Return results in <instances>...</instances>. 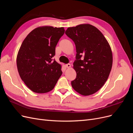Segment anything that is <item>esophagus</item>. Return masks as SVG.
I'll return each mask as SVG.
<instances>
[{"instance_id": "1", "label": "esophagus", "mask_w": 133, "mask_h": 133, "mask_svg": "<svg viewBox=\"0 0 133 133\" xmlns=\"http://www.w3.org/2000/svg\"><path fill=\"white\" fill-rule=\"evenodd\" d=\"M65 66H66V67L67 68H70L71 65H70V64H66Z\"/></svg>"}]
</instances>
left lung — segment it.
<instances>
[{
    "label": "left lung",
    "mask_w": 133,
    "mask_h": 133,
    "mask_svg": "<svg viewBox=\"0 0 133 133\" xmlns=\"http://www.w3.org/2000/svg\"><path fill=\"white\" fill-rule=\"evenodd\" d=\"M65 34L76 46L73 68L76 76L71 86L81 95L94 94L104 85L110 73L112 55L109 44L101 31L88 24L68 28Z\"/></svg>",
    "instance_id": "1"
}]
</instances>
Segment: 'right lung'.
<instances>
[{"instance_id":"right-lung-1","label":"right lung","mask_w":133,"mask_h":133,"mask_svg":"<svg viewBox=\"0 0 133 133\" xmlns=\"http://www.w3.org/2000/svg\"><path fill=\"white\" fill-rule=\"evenodd\" d=\"M64 31L63 27H38L23 42L17 55V68L22 80L33 92L53 90L62 75L61 65L52 58Z\"/></svg>"}]
</instances>
